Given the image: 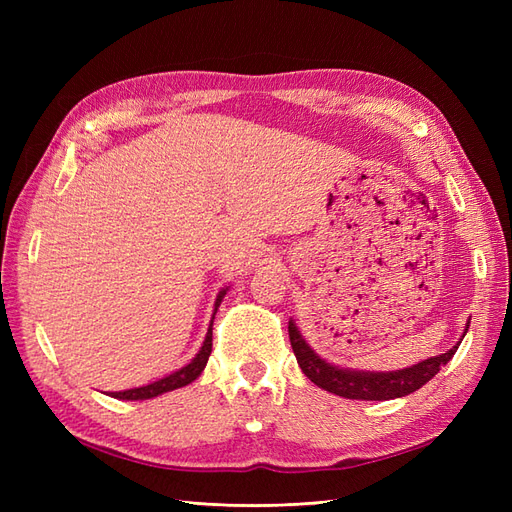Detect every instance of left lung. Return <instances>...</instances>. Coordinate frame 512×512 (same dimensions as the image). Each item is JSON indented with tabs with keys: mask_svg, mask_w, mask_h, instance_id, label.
Instances as JSON below:
<instances>
[{
	"mask_svg": "<svg viewBox=\"0 0 512 512\" xmlns=\"http://www.w3.org/2000/svg\"><path fill=\"white\" fill-rule=\"evenodd\" d=\"M468 327L470 324H466V331H463L461 337H466ZM288 335H290V346L294 350V356H297V363L309 380L333 395L346 397V399H363V401H384V399L406 397L418 391L423 384H427L433 376L438 374L440 367H444L453 359V354L461 344L459 342L448 352L431 356V359L406 369L354 371V369H342L320 359V356L307 346L303 335L297 329V324L292 320L288 322Z\"/></svg>",
	"mask_w": 512,
	"mask_h": 512,
	"instance_id": "1",
	"label": "left lung"
}]
</instances>
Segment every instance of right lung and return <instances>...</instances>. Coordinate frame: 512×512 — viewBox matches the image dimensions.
<instances>
[{"label": "right lung", "instance_id": "right-lung-1", "mask_svg": "<svg viewBox=\"0 0 512 512\" xmlns=\"http://www.w3.org/2000/svg\"><path fill=\"white\" fill-rule=\"evenodd\" d=\"M226 290H228V288H224V290L218 294V299H215L213 318H215V312H218V307H220V303H222V299H224ZM211 324H213V320H211ZM211 346H213V333H211V327H209L207 337H205V342H203V348L198 350V354L194 356V359H192L188 365L181 367L179 371H173V374L162 378V380H156V382H151V384H147V386H138V389H128V391L111 393V397H115V399H128V401H138V399H151V397H158V395H162V393L181 389V386L194 382L200 374H203V369H205V365H207V361H209Z\"/></svg>", "mask_w": 512, "mask_h": 512}]
</instances>
